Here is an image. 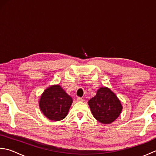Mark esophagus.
<instances>
[{
  "mask_svg": "<svg viewBox=\"0 0 156 156\" xmlns=\"http://www.w3.org/2000/svg\"><path fill=\"white\" fill-rule=\"evenodd\" d=\"M77 101H79V102H83L84 100V99L81 98V97H78Z\"/></svg>",
  "mask_w": 156,
  "mask_h": 156,
  "instance_id": "obj_1",
  "label": "esophagus"
}]
</instances>
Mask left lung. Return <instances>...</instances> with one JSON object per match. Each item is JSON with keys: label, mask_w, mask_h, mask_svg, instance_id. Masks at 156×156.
<instances>
[{"label": "left lung", "mask_w": 156, "mask_h": 156, "mask_svg": "<svg viewBox=\"0 0 156 156\" xmlns=\"http://www.w3.org/2000/svg\"><path fill=\"white\" fill-rule=\"evenodd\" d=\"M94 118L103 124H110L118 118L122 109L120 101L108 87H101L96 95L88 101Z\"/></svg>", "instance_id": "left-lung-1"}]
</instances>
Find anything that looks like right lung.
<instances>
[{
  "mask_svg": "<svg viewBox=\"0 0 156 156\" xmlns=\"http://www.w3.org/2000/svg\"><path fill=\"white\" fill-rule=\"evenodd\" d=\"M72 101V97L59 85H53L42 94L39 107L48 119L59 121L67 116Z\"/></svg>",
  "mask_w": 156,
  "mask_h": 156,
  "instance_id": "right-lung-1",
  "label": "right lung"
}]
</instances>
